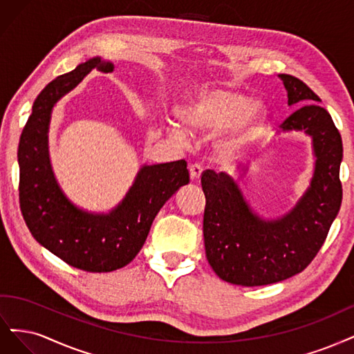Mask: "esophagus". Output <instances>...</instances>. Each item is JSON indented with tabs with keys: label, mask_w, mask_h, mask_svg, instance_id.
Here are the masks:
<instances>
[{
	"label": "esophagus",
	"mask_w": 354,
	"mask_h": 354,
	"mask_svg": "<svg viewBox=\"0 0 354 354\" xmlns=\"http://www.w3.org/2000/svg\"><path fill=\"white\" fill-rule=\"evenodd\" d=\"M203 174V169L200 165H192L189 166V176H191V180H198L200 176Z\"/></svg>",
	"instance_id": "1"
}]
</instances>
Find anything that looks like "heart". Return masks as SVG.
<instances>
[{
	"label": "heart",
	"instance_id": "b5f03b06",
	"mask_svg": "<svg viewBox=\"0 0 354 354\" xmlns=\"http://www.w3.org/2000/svg\"><path fill=\"white\" fill-rule=\"evenodd\" d=\"M176 115L181 123H170L172 135L184 138L185 126L198 133L216 132L213 148L223 160L241 157L256 142L263 124V110L257 102L236 91L213 86L194 89Z\"/></svg>",
	"mask_w": 354,
	"mask_h": 354
}]
</instances>
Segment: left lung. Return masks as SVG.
<instances>
[{"instance_id":"obj_1","label":"left lung","mask_w":354,"mask_h":354,"mask_svg":"<svg viewBox=\"0 0 354 354\" xmlns=\"http://www.w3.org/2000/svg\"><path fill=\"white\" fill-rule=\"evenodd\" d=\"M278 77L288 106L300 107L281 124V132L310 136L315 157L310 184L294 207L277 219H266L250 206L231 175L214 170L201 175L207 260L221 279L243 287L279 282L306 269L321 250L343 198V141L333 118L300 79L285 73ZM247 170V166L239 169V176Z\"/></svg>"}]
</instances>
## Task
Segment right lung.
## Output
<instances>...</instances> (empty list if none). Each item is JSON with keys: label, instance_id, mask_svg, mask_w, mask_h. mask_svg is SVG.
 <instances>
[{"label": "right lung", "instance_id": "add662e5", "mask_svg": "<svg viewBox=\"0 0 354 354\" xmlns=\"http://www.w3.org/2000/svg\"><path fill=\"white\" fill-rule=\"evenodd\" d=\"M111 72V62L93 57L45 86L32 106L19 142L20 209L37 241L67 265L86 272L127 266L142 248L165 203L189 182L185 160L142 165L127 196L109 213L77 207L53 172L48 132L53 110L91 71Z\"/></svg>", "mask_w": 354, "mask_h": 354}]
</instances>
